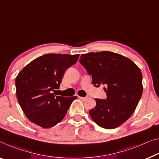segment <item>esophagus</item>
Returning a JSON list of instances; mask_svg holds the SVG:
<instances>
[{"label":"esophagus","mask_w":159,"mask_h":159,"mask_svg":"<svg viewBox=\"0 0 159 159\" xmlns=\"http://www.w3.org/2000/svg\"><path fill=\"white\" fill-rule=\"evenodd\" d=\"M79 98L80 99H81L83 101H86L88 98H89V97H81V96H79Z\"/></svg>","instance_id":"obj_1"}]
</instances>
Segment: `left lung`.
Instances as JSON below:
<instances>
[{
    "label": "left lung",
    "instance_id": "obj_1",
    "mask_svg": "<svg viewBox=\"0 0 159 159\" xmlns=\"http://www.w3.org/2000/svg\"><path fill=\"white\" fill-rule=\"evenodd\" d=\"M79 61L94 86L105 85L106 99L96 98L90 116L106 129L118 127L131 116L143 93L142 73L129 58L110 51L82 54Z\"/></svg>",
    "mask_w": 159,
    "mask_h": 159
}]
</instances>
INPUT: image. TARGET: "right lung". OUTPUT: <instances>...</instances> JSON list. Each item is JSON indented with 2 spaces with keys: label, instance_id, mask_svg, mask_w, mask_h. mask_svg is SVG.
<instances>
[{
  "label": "right lung",
  "instance_id": "right-lung-1",
  "mask_svg": "<svg viewBox=\"0 0 159 159\" xmlns=\"http://www.w3.org/2000/svg\"><path fill=\"white\" fill-rule=\"evenodd\" d=\"M79 54L48 53L25 66L16 79V95L21 108L30 121L44 129L63 119L76 96H55L66 68L77 62Z\"/></svg>",
  "mask_w": 159,
  "mask_h": 159
}]
</instances>
